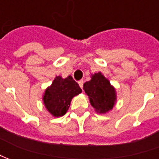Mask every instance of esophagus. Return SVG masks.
Wrapping results in <instances>:
<instances>
[{"mask_svg": "<svg viewBox=\"0 0 159 159\" xmlns=\"http://www.w3.org/2000/svg\"><path fill=\"white\" fill-rule=\"evenodd\" d=\"M83 84H84V81H83V80H80V81H79V85H80V87L81 89L83 88Z\"/></svg>", "mask_w": 159, "mask_h": 159, "instance_id": "1", "label": "esophagus"}]
</instances>
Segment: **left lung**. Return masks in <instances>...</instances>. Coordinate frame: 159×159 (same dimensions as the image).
Listing matches in <instances>:
<instances>
[{
    "label": "left lung",
    "mask_w": 159,
    "mask_h": 159,
    "mask_svg": "<svg viewBox=\"0 0 159 159\" xmlns=\"http://www.w3.org/2000/svg\"><path fill=\"white\" fill-rule=\"evenodd\" d=\"M83 89L89 96L91 105L97 112L111 111L116 101L115 89L101 72L92 75L89 81L84 83Z\"/></svg>",
    "instance_id": "1"
}]
</instances>
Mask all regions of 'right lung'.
<instances>
[{
    "instance_id": "right-lung-1",
    "label": "right lung",
    "mask_w": 159,
    "mask_h": 159,
    "mask_svg": "<svg viewBox=\"0 0 159 159\" xmlns=\"http://www.w3.org/2000/svg\"><path fill=\"white\" fill-rule=\"evenodd\" d=\"M81 92L82 90L79 84L71 76L66 79L57 76L52 85L45 91L43 96L44 104L53 116L60 117L68 111L72 97Z\"/></svg>"
}]
</instances>
